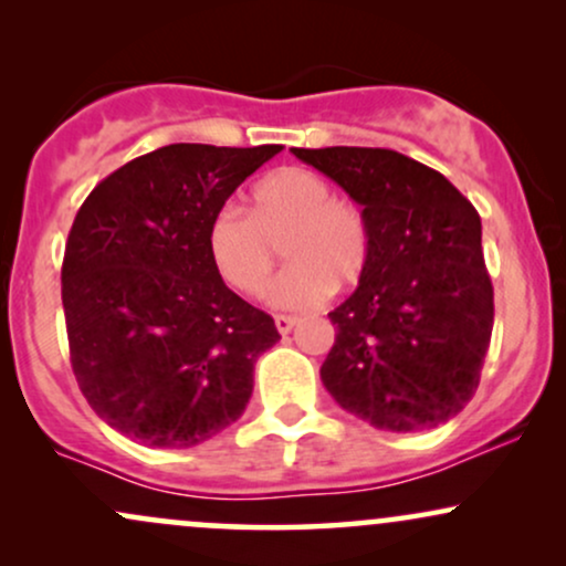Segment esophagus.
<instances>
[{
	"mask_svg": "<svg viewBox=\"0 0 566 566\" xmlns=\"http://www.w3.org/2000/svg\"><path fill=\"white\" fill-rule=\"evenodd\" d=\"M274 322H276V329H279V333H282V335H290L292 329H295L297 316H284V314H279Z\"/></svg>",
	"mask_w": 566,
	"mask_h": 566,
	"instance_id": "esophagus-1",
	"label": "esophagus"
}]
</instances>
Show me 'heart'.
Masks as SVG:
<instances>
[{"label": "heart", "mask_w": 566, "mask_h": 566, "mask_svg": "<svg viewBox=\"0 0 566 566\" xmlns=\"http://www.w3.org/2000/svg\"><path fill=\"white\" fill-rule=\"evenodd\" d=\"M279 242L290 269L271 290L276 308H316L333 295L335 279L354 284L369 258L365 216L305 167L269 172L252 188L250 216L226 205L207 226L212 265L244 295L269 290Z\"/></svg>", "instance_id": "obj_1"}]
</instances>
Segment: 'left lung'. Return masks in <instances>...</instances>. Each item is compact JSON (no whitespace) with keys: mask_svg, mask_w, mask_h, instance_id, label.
<instances>
[{"mask_svg":"<svg viewBox=\"0 0 566 566\" xmlns=\"http://www.w3.org/2000/svg\"><path fill=\"white\" fill-rule=\"evenodd\" d=\"M335 180L367 220L369 258L329 322L319 369L346 412L412 433L454 418L490 348L492 282L482 218L444 175L388 148H292Z\"/></svg>","mask_w":566,"mask_h":566,"instance_id":"left-lung-1","label":"left lung"}]
</instances>
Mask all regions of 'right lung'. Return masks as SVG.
<instances>
[{
    "mask_svg": "<svg viewBox=\"0 0 566 566\" xmlns=\"http://www.w3.org/2000/svg\"><path fill=\"white\" fill-rule=\"evenodd\" d=\"M282 146L172 143L93 188L63 255L71 367L114 431L186 450L242 418L258 356L279 340L226 287L207 226Z\"/></svg>",
    "mask_w": 566,
    "mask_h": 566,
    "instance_id": "right-lung-1",
    "label": "right lung"
}]
</instances>
